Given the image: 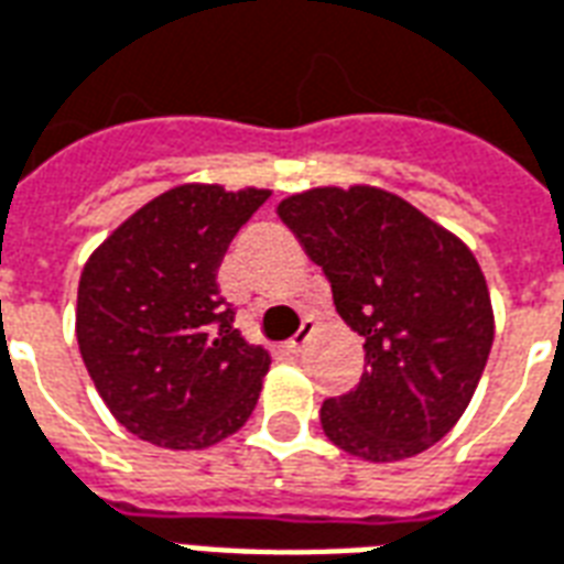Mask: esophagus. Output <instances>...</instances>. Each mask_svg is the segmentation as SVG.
<instances>
[{
  "mask_svg": "<svg viewBox=\"0 0 564 564\" xmlns=\"http://www.w3.org/2000/svg\"><path fill=\"white\" fill-rule=\"evenodd\" d=\"M311 335H314V323H311V319H302V328L295 332V337L286 340V349H290V352H302L304 346H307V340H311Z\"/></svg>",
  "mask_w": 564,
  "mask_h": 564,
  "instance_id": "1",
  "label": "esophagus"
}]
</instances>
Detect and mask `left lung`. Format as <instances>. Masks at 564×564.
Listing matches in <instances>:
<instances>
[{
	"label": "left lung",
	"mask_w": 564,
	"mask_h": 564,
	"mask_svg": "<svg viewBox=\"0 0 564 564\" xmlns=\"http://www.w3.org/2000/svg\"><path fill=\"white\" fill-rule=\"evenodd\" d=\"M278 215L323 265L337 314L365 337V373L319 421L373 463L421 454L469 406L494 346V311L473 250L377 187H316Z\"/></svg>",
	"instance_id": "left-lung-1"
}]
</instances>
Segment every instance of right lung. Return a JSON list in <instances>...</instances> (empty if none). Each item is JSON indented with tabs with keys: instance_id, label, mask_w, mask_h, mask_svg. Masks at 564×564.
Returning a JSON list of instances; mask_svg holds the SVG:
<instances>
[{
	"instance_id": "add662e5",
	"label": "right lung",
	"mask_w": 564,
	"mask_h": 564,
	"mask_svg": "<svg viewBox=\"0 0 564 564\" xmlns=\"http://www.w3.org/2000/svg\"><path fill=\"white\" fill-rule=\"evenodd\" d=\"M269 191L182 185L145 203L86 262L83 365L116 421L164 448H206L250 419L271 358L236 328L218 269Z\"/></svg>"
}]
</instances>
